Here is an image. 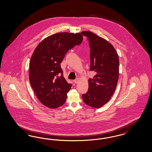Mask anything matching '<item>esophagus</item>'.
<instances>
[{"label":"esophagus","instance_id":"34e87169","mask_svg":"<svg viewBox=\"0 0 152 152\" xmlns=\"http://www.w3.org/2000/svg\"><path fill=\"white\" fill-rule=\"evenodd\" d=\"M79 79H75L73 80V82L75 83V84H77L79 83Z\"/></svg>","mask_w":152,"mask_h":152}]
</instances>
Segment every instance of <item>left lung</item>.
<instances>
[{
    "instance_id": "left-lung-1",
    "label": "left lung",
    "mask_w": 152,
    "mask_h": 152,
    "mask_svg": "<svg viewBox=\"0 0 152 152\" xmlns=\"http://www.w3.org/2000/svg\"><path fill=\"white\" fill-rule=\"evenodd\" d=\"M87 37L91 49L90 71L95 72L88 80L89 88L82 95L88 106L98 109L110 99L119 79V61L114 46L107 40L89 31L81 32Z\"/></svg>"
}]
</instances>
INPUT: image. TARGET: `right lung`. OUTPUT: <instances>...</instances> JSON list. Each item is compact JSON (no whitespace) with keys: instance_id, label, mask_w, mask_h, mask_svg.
Masks as SVG:
<instances>
[{"instance_id":"1","label":"right lung","mask_w":152,"mask_h":152,"mask_svg":"<svg viewBox=\"0 0 152 152\" xmlns=\"http://www.w3.org/2000/svg\"><path fill=\"white\" fill-rule=\"evenodd\" d=\"M83 40L80 33H58L43 39L34 50L29 63V81L45 106L56 109L65 103L72 85L63 77L61 63L67 51Z\"/></svg>"}]
</instances>
